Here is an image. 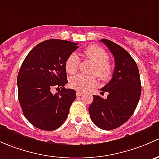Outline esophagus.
<instances>
[{"instance_id":"obj_1","label":"esophagus","mask_w":159,"mask_h":159,"mask_svg":"<svg viewBox=\"0 0 159 159\" xmlns=\"http://www.w3.org/2000/svg\"><path fill=\"white\" fill-rule=\"evenodd\" d=\"M83 93H84V92H82V91H76V94H77V96H78V97L81 96V95H82Z\"/></svg>"}]
</instances>
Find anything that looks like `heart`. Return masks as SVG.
Segmentation results:
<instances>
[{
	"label": "heart",
	"instance_id": "heart-1",
	"mask_svg": "<svg viewBox=\"0 0 159 159\" xmlns=\"http://www.w3.org/2000/svg\"><path fill=\"white\" fill-rule=\"evenodd\" d=\"M84 54L91 61L94 63L92 73L96 74L102 81H107L113 75V67L108 61L109 55L97 45L88 46L84 50ZM79 66V58L76 53L73 52L68 56L66 61V70L70 75L77 72ZM69 84L74 89L79 91H84L98 84V80L93 75L83 74L77 75L71 78Z\"/></svg>",
	"mask_w": 159,
	"mask_h": 159
}]
</instances>
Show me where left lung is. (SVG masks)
<instances>
[{
    "mask_svg": "<svg viewBox=\"0 0 159 159\" xmlns=\"http://www.w3.org/2000/svg\"><path fill=\"white\" fill-rule=\"evenodd\" d=\"M101 42L113 54L115 69L111 80L101 89L109 93L107 99L93 95L88 110L98 127L111 130L122 126L133 114L141 95V81L136 61L126 50L109 39Z\"/></svg>",
    "mask_w": 159,
    "mask_h": 159,
    "instance_id": "1",
    "label": "left lung"
}]
</instances>
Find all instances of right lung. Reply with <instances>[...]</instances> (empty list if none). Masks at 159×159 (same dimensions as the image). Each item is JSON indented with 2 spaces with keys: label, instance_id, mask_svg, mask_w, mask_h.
<instances>
[{
  "label": "right lung",
  "instance_id": "1",
  "mask_svg": "<svg viewBox=\"0 0 159 159\" xmlns=\"http://www.w3.org/2000/svg\"><path fill=\"white\" fill-rule=\"evenodd\" d=\"M78 48V43L48 39L28 53L17 76L18 99L26 120L43 130H55L62 125L76 98L68 83L66 61ZM61 88L53 95L52 88Z\"/></svg>",
  "mask_w": 159,
  "mask_h": 159
}]
</instances>
